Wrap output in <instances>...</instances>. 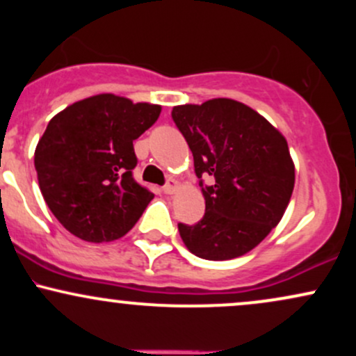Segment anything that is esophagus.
<instances>
[{"mask_svg": "<svg viewBox=\"0 0 356 356\" xmlns=\"http://www.w3.org/2000/svg\"><path fill=\"white\" fill-rule=\"evenodd\" d=\"M175 189H177V181H175V179H172V177H170L169 181L165 182V186L162 187V191H164L165 194H174Z\"/></svg>", "mask_w": 356, "mask_h": 356, "instance_id": "34e87169", "label": "esophagus"}]
</instances>
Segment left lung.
Masks as SVG:
<instances>
[{
	"mask_svg": "<svg viewBox=\"0 0 356 356\" xmlns=\"http://www.w3.org/2000/svg\"><path fill=\"white\" fill-rule=\"evenodd\" d=\"M172 120L194 155L206 199L199 222H179L184 244L209 261L246 254L280 222L291 199L295 165L288 142L266 118L231 99L179 105ZM202 175L213 184H204Z\"/></svg>",
	"mask_w": 356,
	"mask_h": 356,
	"instance_id": "left-lung-1",
	"label": "left lung"
}]
</instances>
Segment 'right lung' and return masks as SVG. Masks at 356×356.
<instances>
[{"label": "right lung", "mask_w": 356, "mask_h": 356, "mask_svg": "<svg viewBox=\"0 0 356 356\" xmlns=\"http://www.w3.org/2000/svg\"><path fill=\"white\" fill-rule=\"evenodd\" d=\"M159 115L161 105L102 93L48 122L35 169L44 202L65 229L88 243H107L136 226L154 194L134 179V140Z\"/></svg>", "instance_id": "obj_1"}]
</instances>
